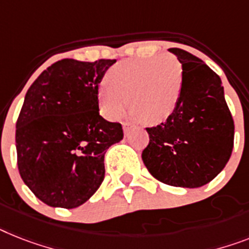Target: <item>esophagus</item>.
Instances as JSON below:
<instances>
[{
    "instance_id": "esophagus-1",
    "label": "esophagus",
    "mask_w": 249,
    "mask_h": 249,
    "mask_svg": "<svg viewBox=\"0 0 249 249\" xmlns=\"http://www.w3.org/2000/svg\"><path fill=\"white\" fill-rule=\"evenodd\" d=\"M131 129H132V126H129L128 123H123V131H124V136H128L129 132H131Z\"/></svg>"
}]
</instances>
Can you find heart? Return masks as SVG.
<instances>
[{
    "label": "heart",
    "instance_id": "1",
    "mask_svg": "<svg viewBox=\"0 0 249 249\" xmlns=\"http://www.w3.org/2000/svg\"><path fill=\"white\" fill-rule=\"evenodd\" d=\"M182 85L183 70L174 55L126 59L108 71L107 81L98 86L96 99L102 114L109 120L122 116L129 100L133 118L157 124L177 109Z\"/></svg>",
    "mask_w": 249,
    "mask_h": 249
}]
</instances>
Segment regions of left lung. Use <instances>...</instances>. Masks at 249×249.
Returning a JSON list of instances; mask_svg holds the SVG:
<instances>
[{
    "instance_id": "obj_1",
    "label": "left lung",
    "mask_w": 249,
    "mask_h": 249,
    "mask_svg": "<svg viewBox=\"0 0 249 249\" xmlns=\"http://www.w3.org/2000/svg\"><path fill=\"white\" fill-rule=\"evenodd\" d=\"M169 51L183 70L179 103L165 122L146 128L150 141L142 160L160 182L197 188L227 165L233 151L234 121L220 77L187 51Z\"/></svg>"
}]
</instances>
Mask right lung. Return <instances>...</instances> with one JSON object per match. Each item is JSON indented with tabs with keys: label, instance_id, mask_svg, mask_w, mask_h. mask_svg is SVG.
<instances>
[{
	"label": "right lung",
	"instance_id": "right-lung-1",
	"mask_svg": "<svg viewBox=\"0 0 249 249\" xmlns=\"http://www.w3.org/2000/svg\"><path fill=\"white\" fill-rule=\"evenodd\" d=\"M116 59L65 58L44 70L26 91L16 122L18 168L48 206L73 209L104 179V154L123 139L122 124L99 114L103 75Z\"/></svg>",
	"mask_w": 249,
	"mask_h": 249
}]
</instances>
